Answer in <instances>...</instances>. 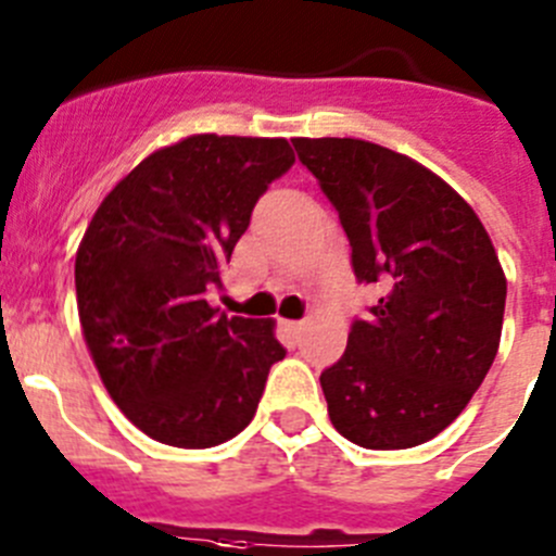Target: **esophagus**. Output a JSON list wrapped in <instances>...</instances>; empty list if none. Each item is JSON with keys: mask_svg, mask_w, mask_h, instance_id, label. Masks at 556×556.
Returning <instances> with one entry per match:
<instances>
[{"mask_svg": "<svg viewBox=\"0 0 556 556\" xmlns=\"http://www.w3.org/2000/svg\"><path fill=\"white\" fill-rule=\"evenodd\" d=\"M281 325H283V330H289V333H292V336H298L300 330H303L305 323H294V319H283Z\"/></svg>", "mask_w": 556, "mask_h": 556, "instance_id": "esophagus-1", "label": "esophagus"}]
</instances>
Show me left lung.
<instances>
[{"mask_svg":"<svg viewBox=\"0 0 556 556\" xmlns=\"http://www.w3.org/2000/svg\"><path fill=\"white\" fill-rule=\"evenodd\" d=\"M339 212L355 278L378 283L339 364L328 416L364 450H410L446 430L498 353L507 278L477 212L430 167L358 137H294Z\"/></svg>","mask_w":556,"mask_h":556,"instance_id":"obj_1","label":"left lung"}]
</instances>
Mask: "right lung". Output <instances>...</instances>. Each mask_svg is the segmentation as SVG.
Wrapping results in <instances>:
<instances>
[{"label": "right lung", "mask_w": 556, "mask_h": 556, "mask_svg": "<svg viewBox=\"0 0 556 556\" xmlns=\"http://www.w3.org/2000/svg\"><path fill=\"white\" fill-rule=\"evenodd\" d=\"M292 162L283 137L190 135L126 173L88 223L74 264L81 336L112 402L160 444L231 441L287 355L275 319L228 317L206 292Z\"/></svg>", "instance_id": "add662e5"}]
</instances>
